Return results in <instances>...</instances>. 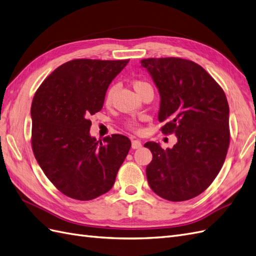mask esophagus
Wrapping results in <instances>:
<instances>
[{
  "label": "esophagus",
  "instance_id": "obj_1",
  "mask_svg": "<svg viewBox=\"0 0 256 256\" xmlns=\"http://www.w3.org/2000/svg\"><path fill=\"white\" fill-rule=\"evenodd\" d=\"M142 142L140 140H132V148L133 149H140L142 148Z\"/></svg>",
  "mask_w": 256,
  "mask_h": 256
}]
</instances>
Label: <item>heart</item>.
<instances>
[{
	"label": "heart",
	"mask_w": 256,
	"mask_h": 256,
	"mask_svg": "<svg viewBox=\"0 0 256 256\" xmlns=\"http://www.w3.org/2000/svg\"><path fill=\"white\" fill-rule=\"evenodd\" d=\"M133 88L140 95L142 94V92L145 90L146 88H152V85H150L145 80H135L133 82ZM114 90H116V85H111V86L107 90L106 94H104V104H109L111 102V100H112L114 94ZM126 126L130 130H140V123H137L135 121H128Z\"/></svg>",
	"instance_id": "b5f03b06"
}]
</instances>
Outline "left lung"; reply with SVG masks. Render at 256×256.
Masks as SVG:
<instances>
[{
	"instance_id": "obj_1",
	"label": "left lung",
	"mask_w": 256,
	"mask_h": 256,
	"mask_svg": "<svg viewBox=\"0 0 256 256\" xmlns=\"http://www.w3.org/2000/svg\"><path fill=\"white\" fill-rule=\"evenodd\" d=\"M161 96L158 119L163 134H175L172 149L148 142L152 154L146 168L152 192L168 201H186L212 184L230 142L229 106L220 85L200 64L178 57L147 58Z\"/></svg>"
}]
</instances>
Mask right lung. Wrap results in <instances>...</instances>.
<instances>
[{
    "mask_svg": "<svg viewBox=\"0 0 256 256\" xmlns=\"http://www.w3.org/2000/svg\"><path fill=\"white\" fill-rule=\"evenodd\" d=\"M130 60H74L36 90L31 104L34 154L58 190L88 201L109 192L130 148L126 136L90 137V116L100 111L111 81Z\"/></svg>",
    "mask_w": 256,
    "mask_h": 256,
    "instance_id": "right-lung-1",
    "label": "right lung"
}]
</instances>
